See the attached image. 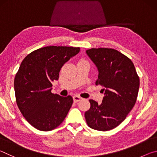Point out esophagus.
Instances as JSON below:
<instances>
[{"mask_svg":"<svg viewBox=\"0 0 157 157\" xmlns=\"http://www.w3.org/2000/svg\"><path fill=\"white\" fill-rule=\"evenodd\" d=\"M82 100V98L78 96V95H74L73 96V101L75 102H78L79 101H80Z\"/></svg>","mask_w":157,"mask_h":157,"instance_id":"obj_1","label":"esophagus"}]
</instances>
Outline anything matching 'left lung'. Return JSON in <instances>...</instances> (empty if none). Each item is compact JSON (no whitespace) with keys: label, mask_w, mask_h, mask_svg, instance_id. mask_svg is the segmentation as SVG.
Instances as JSON below:
<instances>
[{"label":"left lung","mask_w":157,"mask_h":157,"mask_svg":"<svg viewBox=\"0 0 157 157\" xmlns=\"http://www.w3.org/2000/svg\"><path fill=\"white\" fill-rule=\"evenodd\" d=\"M86 52L98 68L95 84L103 87L105 96L101 104L89 100L91 107L85 112V119L91 128L108 131L118 126L134 107L139 78L131 59L118 50L100 48Z\"/></svg>","instance_id":"obj_1"}]
</instances>
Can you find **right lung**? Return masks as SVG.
Instances as JSON below:
<instances>
[{
  "mask_svg": "<svg viewBox=\"0 0 157 157\" xmlns=\"http://www.w3.org/2000/svg\"><path fill=\"white\" fill-rule=\"evenodd\" d=\"M80 51L79 48L46 46L37 49L21 62L14 78L16 101L29 123L41 131H50L64 120L73 102L71 95L51 93L61 68Z\"/></svg>",
  "mask_w": 157,
  "mask_h": 157,
  "instance_id": "1",
  "label": "right lung"
}]
</instances>
